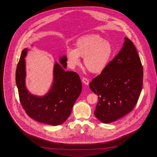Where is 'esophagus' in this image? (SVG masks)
<instances>
[{"mask_svg": "<svg viewBox=\"0 0 157 157\" xmlns=\"http://www.w3.org/2000/svg\"><path fill=\"white\" fill-rule=\"evenodd\" d=\"M82 81V82L86 85H88L89 83V81L86 78H83Z\"/></svg>", "mask_w": 157, "mask_h": 157, "instance_id": "34e87169", "label": "esophagus"}]
</instances>
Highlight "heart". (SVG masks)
Returning a JSON list of instances; mask_svg holds the SVG:
<instances>
[{
  "mask_svg": "<svg viewBox=\"0 0 157 157\" xmlns=\"http://www.w3.org/2000/svg\"><path fill=\"white\" fill-rule=\"evenodd\" d=\"M112 54L110 43L98 35L80 38L76 43V49L71 48L67 51L68 62L71 67L80 64L81 57L87 70L93 74H100L105 70Z\"/></svg>",
  "mask_w": 157,
  "mask_h": 157,
  "instance_id": "heart-1",
  "label": "heart"
}]
</instances>
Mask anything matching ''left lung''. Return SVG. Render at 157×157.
<instances>
[{
  "instance_id": "left-lung-1",
  "label": "left lung",
  "mask_w": 157,
  "mask_h": 157,
  "mask_svg": "<svg viewBox=\"0 0 157 157\" xmlns=\"http://www.w3.org/2000/svg\"><path fill=\"white\" fill-rule=\"evenodd\" d=\"M143 77V67L136 48L124 37L119 53L89 85L98 96L95 117L109 124L130 112L140 96Z\"/></svg>"
}]
</instances>
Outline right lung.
<instances>
[{"instance_id":"add662e5","label":"right lung","mask_w":157,"mask_h":157,"mask_svg":"<svg viewBox=\"0 0 157 157\" xmlns=\"http://www.w3.org/2000/svg\"><path fill=\"white\" fill-rule=\"evenodd\" d=\"M28 48L22 51L17 64L16 81L21 103L27 114L43 124L52 126L64 123L70 116L74 104L82 90L78 75L67 68V58L60 57L61 65L55 62L53 80L49 91L40 97L31 93L26 87V60Z\"/></svg>"}]
</instances>
